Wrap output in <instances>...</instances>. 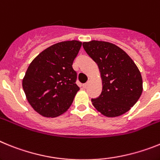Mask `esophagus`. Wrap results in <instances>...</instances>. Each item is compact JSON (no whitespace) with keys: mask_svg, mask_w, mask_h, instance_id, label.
I'll use <instances>...</instances> for the list:
<instances>
[{"mask_svg":"<svg viewBox=\"0 0 160 160\" xmlns=\"http://www.w3.org/2000/svg\"><path fill=\"white\" fill-rule=\"evenodd\" d=\"M88 82H87V83L84 84L82 86H83V88H87V87H88Z\"/></svg>","mask_w":160,"mask_h":160,"instance_id":"esophagus-1","label":"esophagus"}]
</instances>
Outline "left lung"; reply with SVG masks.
Wrapping results in <instances>:
<instances>
[{
  "mask_svg": "<svg viewBox=\"0 0 160 160\" xmlns=\"http://www.w3.org/2000/svg\"><path fill=\"white\" fill-rule=\"evenodd\" d=\"M83 47L97 64L102 79V91L92 103L106 117L126 113L139 99L142 80L131 58L118 46L102 41L83 42Z\"/></svg>",
  "mask_w": 160,
  "mask_h": 160,
  "instance_id": "left-lung-1",
  "label": "left lung"
}]
</instances>
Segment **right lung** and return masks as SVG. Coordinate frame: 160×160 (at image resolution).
Instances as JSON below:
<instances>
[{"label":"right lung","mask_w":160,"mask_h":160,"mask_svg":"<svg viewBox=\"0 0 160 160\" xmlns=\"http://www.w3.org/2000/svg\"><path fill=\"white\" fill-rule=\"evenodd\" d=\"M81 42H61L42 51L32 61L22 80V88L33 109L47 118L66 112L80 90L72 63Z\"/></svg>","instance_id":"1"}]
</instances>
